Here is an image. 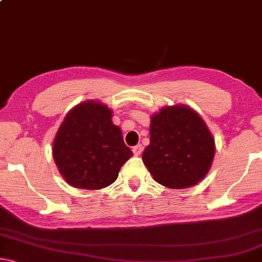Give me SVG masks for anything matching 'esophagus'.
Listing matches in <instances>:
<instances>
[{
    "label": "esophagus",
    "mask_w": 262,
    "mask_h": 262,
    "mask_svg": "<svg viewBox=\"0 0 262 262\" xmlns=\"http://www.w3.org/2000/svg\"><path fill=\"white\" fill-rule=\"evenodd\" d=\"M141 152H142V146L141 145L134 146V147H133V153H134L135 156H140Z\"/></svg>",
    "instance_id": "esophagus-1"
}]
</instances>
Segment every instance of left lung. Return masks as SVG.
<instances>
[{
  "label": "left lung",
  "mask_w": 262,
  "mask_h": 262,
  "mask_svg": "<svg viewBox=\"0 0 262 262\" xmlns=\"http://www.w3.org/2000/svg\"><path fill=\"white\" fill-rule=\"evenodd\" d=\"M149 135L142 160L156 182L183 189L206 176L214 157V140L193 109L164 107L152 116Z\"/></svg>",
  "instance_id": "left-lung-1"
}]
</instances>
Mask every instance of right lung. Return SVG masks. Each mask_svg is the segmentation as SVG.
<instances>
[{"label": "right lung", "instance_id": "right-lung-1", "mask_svg": "<svg viewBox=\"0 0 262 262\" xmlns=\"http://www.w3.org/2000/svg\"><path fill=\"white\" fill-rule=\"evenodd\" d=\"M111 116L106 105L89 100L73 107L64 117L52 155L71 186L90 190L110 186L121 166L133 156Z\"/></svg>", "mask_w": 262, "mask_h": 262}]
</instances>
